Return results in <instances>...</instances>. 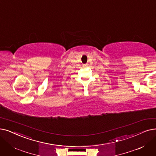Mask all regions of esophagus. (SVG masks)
Segmentation results:
<instances>
[{"instance_id":"obj_1","label":"esophagus","mask_w":156,"mask_h":156,"mask_svg":"<svg viewBox=\"0 0 156 156\" xmlns=\"http://www.w3.org/2000/svg\"><path fill=\"white\" fill-rule=\"evenodd\" d=\"M88 66H89V64H85L83 65V67H88Z\"/></svg>"}]
</instances>
